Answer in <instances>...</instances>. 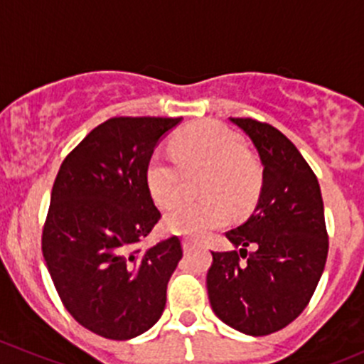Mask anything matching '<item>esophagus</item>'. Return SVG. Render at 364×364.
Listing matches in <instances>:
<instances>
[{"mask_svg": "<svg viewBox=\"0 0 364 364\" xmlns=\"http://www.w3.org/2000/svg\"><path fill=\"white\" fill-rule=\"evenodd\" d=\"M193 247H196V241H192V240H183V250L190 252Z\"/></svg>", "mask_w": 364, "mask_h": 364, "instance_id": "esophagus-1", "label": "esophagus"}]
</instances>
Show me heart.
<instances>
[{"label":"heart","mask_w":364,"mask_h":364,"mask_svg":"<svg viewBox=\"0 0 364 364\" xmlns=\"http://www.w3.org/2000/svg\"><path fill=\"white\" fill-rule=\"evenodd\" d=\"M183 168L208 171L203 193L211 199L185 200L165 215V227L172 234L203 237L223 227L230 218L229 208H247L259 188L260 172L248 156L247 144L232 130L205 121L178 132L171 149H156L146 165V185L159 205H171L181 193Z\"/></svg>","instance_id":"heart-1"}]
</instances>
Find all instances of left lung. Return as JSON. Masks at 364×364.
Masks as SVG:
<instances>
[{
    "label": "left lung",
    "mask_w": 364,
    "mask_h": 364,
    "mask_svg": "<svg viewBox=\"0 0 364 364\" xmlns=\"http://www.w3.org/2000/svg\"><path fill=\"white\" fill-rule=\"evenodd\" d=\"M230 123L255 146L262 186L247 222L225 232L240 253L211 252L205 285L220 321L264 336L299 317L317 289L328 259L324 203L317 176L282 132L250 117H230Z\"/></svg>",
    "instance_id": "left-lung-1"
}]
</instances>
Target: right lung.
I'll use <instances>...</instances> for the list:
<instances>
[{
	"mask_svg": "<svg viewBox=\"0 0 364 364\" xmlns=\"http://www.w3.org/2000/svg\"><path fill=\"white\" fill-rule=\"evenodd\" d=\"M181 117H112L65 159L50 193L42 252L73 318L109 340H132L159 322L183 257L176 236L141 243L160 220L146 165Z\"/></svg>",
	"mask_w": 364,
	"mask_h": 364,
	"instance_id": "obj_1",
	"label": "right lung"
}]
</instances>
